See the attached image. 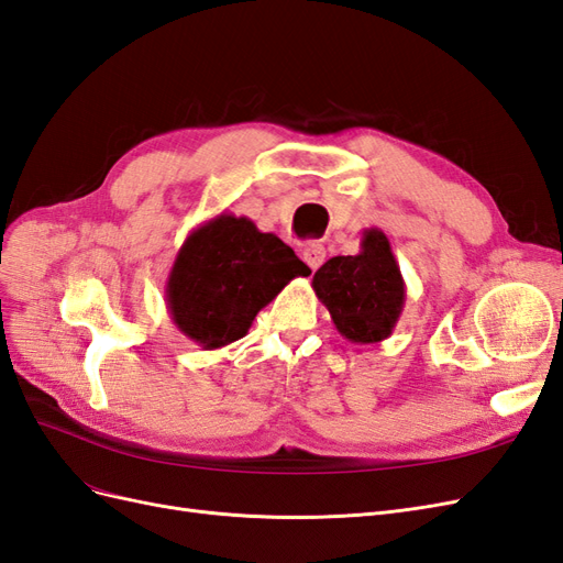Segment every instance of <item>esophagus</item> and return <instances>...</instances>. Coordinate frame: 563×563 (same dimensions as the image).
Masks as SVG:
<instances>
[{"label":"esophagus","mask_w":563,"mask_h":563,"mask_svg":"<svg viewBox=\"0 0 563 563\" xmlns=\"http://www.w3.org/2000/svg\"><path fill=\"white\" fill-rule=\"evenodd\" d=\"M323 258H327V249H323L319 242H308L302 246V261L308 263L310 269H319Z\"/></svg>","instance_id":"1"}]
</instances>
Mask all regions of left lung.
<instances>
[{"label": "left lung", "instance_id": "1", "mask_svg": "<svg viewBox=\"0 0 563 563\" xmlns=\"http://www.w3.org/2000/svg\"><path fill=\"white\" fill-rule=\"evenodd\" d=\"M317 298L338 333L350 343H380L395 331L406 302V284L387 234L364 230L360 253L335 255L312 277Z\"/></svg>", "mask_w": 563, "mask_h": 563}]
</instances>
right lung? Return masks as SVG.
Returning a JSON list of instances; mask_svg holds the SVG:
<instances>
[{
  "mask_svg": "<svg viewBox=\"0 0 563 563\" xmlns=\"http://www.w3.org/2000/svg\"><path fill=\"white\" fill-rule=\"evenodd\" d=\"M291 246L244 216L220 213L195 228L168 272L164 298L176 329L201 350L225 347L282 288L308 277Z\"/></svg>",
  "mask_w": 563,
  "mask_h": 563,
  "instance_id": "right-lung-1",
  "label": "right lung"
}]
</instances>
